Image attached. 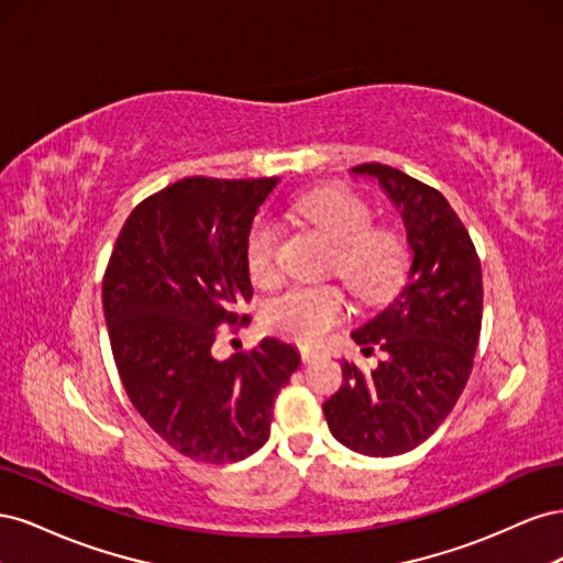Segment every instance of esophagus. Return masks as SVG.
I'll list each match as a JSON object with an SVG mask.
<instances>
[{
	"label": "esophagus",
	"mask_w": 563,
	"mask_h": 563,
	"mask_svg": "<svg viewBox=\"0 0 563 563\" xmlns=\"http://www.w3.org/2000/svg\"><path fill=\"white\" fill-rule=\"evenodd\" d=\"M319 356H321L319 350H308V347L300 350V360H302L305 364H312L314 360H319Z\"/></svg>",
	"instance_id": "obj_1"
}]
</instances>
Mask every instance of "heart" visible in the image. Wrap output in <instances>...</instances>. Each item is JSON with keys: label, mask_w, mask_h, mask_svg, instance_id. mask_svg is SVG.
<instances>
[{"label": "heart", "mask_w": 563, "mask_h": 563, "mask_svg": "<svg viewBox=\"0 0 563 563\" xmlns=\"http://www.w3.org/2000/svg\"><path fill=\"white\" fill-rule=\"evenodd\" d=\"M300 218L333 240L329 269L350 291L368 302L383 300L399 288L408 269L404 234L385 223H371L368 203L345 187H319L294 201ZM279 228L258 216L244 240V261L253 284L267 286L277 277ZM347 300L335 284H298L265 305L269 331L298 343H314L345 317Z\"/></svg>", "instance_id": "1"}]
</instances>
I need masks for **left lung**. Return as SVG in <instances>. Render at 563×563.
I'll use <instances>...</instances> for the list:
<instances>
[{
    "label": "left lung",
    "mask_w": 563,
    "mask_h": 563,
    "mask_svg": "<svg viewBox=\"0 0 563 563\" xmlns=\"http://www.w3.org/2000/svg\"><path fill=\"white\" fill-rule=\"evenodd\" d=\"M352 172L376 178L399 207L411 263L401 291L352 333L364 352L383 350V362L371 373L343 362L323 416L343 446L387 457L420 446L463 395L482 331V263L434 187L378 162Z\"/></svg>",
    "instance_id": "1"
}]
</instances>
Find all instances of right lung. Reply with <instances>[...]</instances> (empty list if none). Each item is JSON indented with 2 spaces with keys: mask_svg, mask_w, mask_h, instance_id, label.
Segmentation results:
<instances>
[{
  "mask_svg": "<svg viewBox=\"0 0 563 563\" xmlns=\"http://www.w3.org/2000/svg\"><path fill=\"white\" fill-rule=\"evenodd\" d=\"M279 178L190 176L150 195L119 232L103 308L119 378L168 446L225 465L258 451L279 389L300 366L294 345L265 338L218 362V327L236 333L253 298L244 240Z\"/></svg>",
  "mask_w": 563,
  "mask_h": 563,
  "instance_id": "add662e5",
  "label": "right lung"
}]
</instances>
